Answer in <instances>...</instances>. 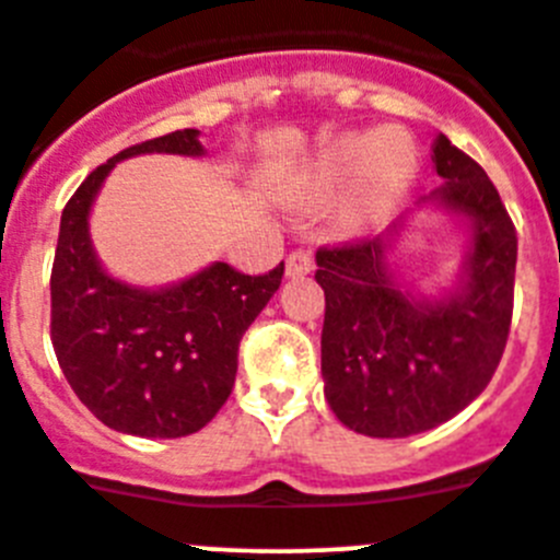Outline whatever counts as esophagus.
I'll use <instances>...</instances> for the list:
<instances>
[{"mask_svg":"<svg viewBox=\"0 0 560 560\" xmlns=\"http://www.w3.org/2000/svg\"><path fill=\"white\" fill-rule=\"evenodd\" d=\"M313 271V253L311 249H294V253L285 258V275L289 277H305Z\"/></svg>","mask_w":560,"mask_h":560,"instance_id":"obj_1","label":"esophagus"}]
</instances>
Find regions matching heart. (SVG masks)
<instances>
[{
	"label": "heart",
	"mask_w": 560,
	"mask_h": 560,
	"mask_svg": "<svg viewBox=\"0 0 560 560\" xmlns=\"http://www.w3.org/2000/svg\"><path fill=\"white\" fill-rule=\"evenodd\" d=\"M404 141L407 137L390 129L338 137L302 164L291 180V195L296 200H322L351 180L340 220L349 228H365L398 200L412 180L415 153Z\"/></svg>",
	"instance_id": "1"
}]
</instances>
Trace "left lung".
<instances>
[{
    "mask_svg": "<svg viewBox=\"0 0 560 560\" xmlns=\"http://www.w3.org/2000/svg\"><path fill=\"white\" fill-rule=\"evenodd\" d=\"M443 178L418 206H440L470 222L462 280L443 296L401 289L387 253L407 217L382 236L322 247V376L335 418L365 436H409L445 423L492 380L514 311L516 231L481 164L434 140Z\"/></svg>",
    "mask_w": 560,
    "mask_h": 560,
    "instance_id": "left-lung-1",
    "label": "left lung"
}]
</instances>
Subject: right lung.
I'll use <instances>...</instances> for the list:
<instances>
[{"label":"right lung","instance_id":"right-lung-1","mask_svg":"<svg viewBox=\"0 0 560 560\" xmlns=\"http://www.w3.org/2000/svg\"><path fill=\"white\" fill-rule=\"evenodd\" d=\"M200 131L140 142L95 167L62 209L51 266V343L79 401L104 425L135 436L195 434L236 382L238 340L283 280L217 264L189 280L140 289L115 280L90 242V209L109 170L140 153L203 156Z\"/></svg>","mask_w":560,"mask_h":560}]
</instances>
